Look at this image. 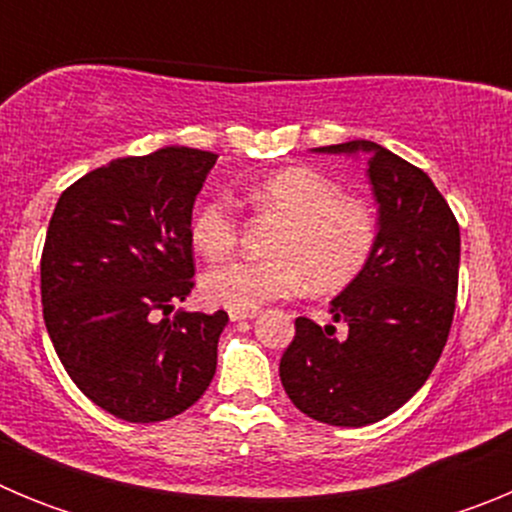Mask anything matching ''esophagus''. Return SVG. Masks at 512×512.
Listing matches in <instances>:
<instances>
[{
	"label": "esophagus",
	"instance_id": "esophagus-1",
	"mask_svg": "<svg viewBox=\"0 0 512 512\" xmlns=\"http://www.w3.org/2000/svg\"><path fill=\"white\" fill-rule=\"evenodd\" d=\"M230 320H253L259 315V310H230Z\"/></svg>",
	"mask_w": 512,
	"mask_h": 512
}]
</instances>
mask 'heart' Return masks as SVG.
<instances>
[{
  "label": "heart",
  "mask_w": 512,
  "mask_h": 512,
  "mask_svg": "<svg viewBox=\"0 0 512 512\" xmlns=\"http://www.w3.org/2000/svg\"><path fill=\"white\" fill-rule=\"evenodd\" d=\"M264 212L284 217L266 261H228L210 269L202 292L233 310H256L297 295L305 284L341 289L366 266L377 246V215L369 202L341 194L333 179L307 166L266 176L251 192ZM192 241L207 259H223L238 243V215L225 197L205 202L192 220Z\"/></svg>",
  "instance_id": "b5f03b06"
}]
</instances>
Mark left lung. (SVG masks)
<instances>
[{
	"label": "left lung",
	"instance_id": "1",
	"mask_svg": "<svg viewBox=\"0 0 512 512\" xmlns=\"http://www.w3.org/2000/svg\"><path fill=\"white\" fill-rule=\"evenodd\" d=\"M315 151L364 153L379 202L377 246L330 302L346 333L297 318L279 377L307 418L361 428L402 408L446 346L459 289V223L431 176L372 140Z\"/></svg>",
	"mask_w": 512,
	"mask_h": 512
}]
</instances>
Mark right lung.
<instances>
[{"mask_svg": "<svg viewBox=\"0 0 512 512\" xmlns=\"http://www.w3.org/2000/svg\"><path fill=\"white\" fill-rule=\"evenodd\" d=\"M215 161L179 146L115 158L58 197L45 233L53 348L76 387L128 423L184 413L215 377L228 312L169 318L194 287L192 207Z\"/></svg>", "mask_w": 512, "mask_h": 512, "instance_id": "obj_1", "label": "right lung"}]
</instances>
